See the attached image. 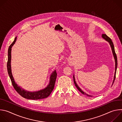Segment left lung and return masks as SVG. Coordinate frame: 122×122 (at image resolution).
<instances>
[{
	"label": "left lung",
	"instance_id": "8db88e82",
	"mask_svg": "<svg viewBox=\"0 0 122 122\" xmlns=\"http://www.w3.org/2000/svg\"><path fill=\"white\" fill-rule=\"evenodd\" d=\"M102 38L104 40H105V41H108V42L109 43V44H110V46H111L112 50V54H113V56L114 60H115V72H114V75L113 80L112 84V85L113 83V82H114V81L115 79L116 72V69H117V56H116V54H115L114 45H113V42H112V40H111L109 37H108L106 34H102ZM73 81H74V84H75V86L76 87V88H77V89H78L81 93H82V94H83V95H85L87 96L92 97L91 96H90V95H88L87 94H86V93H85V92H84L79 87V86L78 85V84H77V83H76V81H75V79L74 75H73Z\"/></svg>",
	"mask_w": 122,
	"mask_h": 122
}]
</instances>
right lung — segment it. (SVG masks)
Segmentation results:
<instances>
[{"mask_svg":"<svg viewBox=\"0 0 122 122\" xmlns=\"http://www.w3.org/2000/svg\"><path fill=\"white\" fill-rule=\"evenodd\" d=\"M17 37H15L13 42L11 43V44L10 46L9 49H8V63H7V69H8V72L9 75V77L10 79L11 83L13 87L15 89L20 95H21L22 97L28 99H33V100H38L43 99L47 97L48 96H50L51 92L53 91L55 84L56 79L57 73L56 71H54L53 72L51 73V75L50 77V81L49 84L44 89H41L40 90L37 91H34V92H30L27 90H25L22 88L20 86L16 83L15 81L14 78L12 76V74L11 72V48L13 45L15 44L16 41Z\"/></svg>","mask_w":122,"mask_h":122,"instance_id":"right-lung-1","label":"right lung"}]
</instances>
